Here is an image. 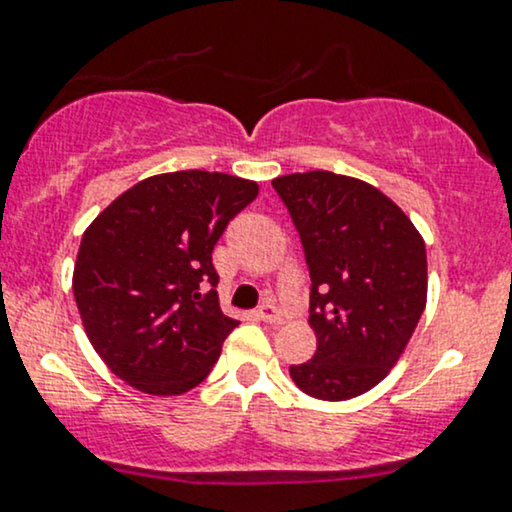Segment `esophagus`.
<instances>
[{
	"label": "esophagus",
	"mask_w": 512,
	"mask_h": 512,
	"mask_svg": "<svg viewBox=\"0 0 512 512\" xmlns=\"http://www.w3.org/2000/svg\"><path fill=\"white\" fill-rule=\"evenodd\" d=\"M257 315H260L262 322H267V324H274V326L283 324V317H281L279 307H276L274 303H264V305L260 307V312H257Z\"/></svg>",
	"instance_id": "obj_1"
}]
</instances>
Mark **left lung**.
Masks as SVG:
<instances>
[{"label": "left lung", "instance_id": "8db88e82", "mask_svg": "<svg viewBox=\"0 0 512 512\" xmlns=\"http://www.w3.org/2000/svg\"><path fill=\"white\" fill-rule=\"evenodd\" d=\"M310 269L312 360L291 365L300 391L348 400L396 365L427 305V250L381 190L331 171L274 178Z\"/></svg>", "mask_w": 512, "mask_h": 512}]
</instances>
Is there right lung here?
I'll list each match as a JSON object with an SVG mask.
<instances>
[{"label": "right lung", "instance_id": "obj_1", "mask_svg": "<svg viewBox=\"0 0 512 512\" xmlns=\"http://www.w3.org/2000/svg\"><path fill=\"white\" fill-rule=\"evenodd\" d=\"M257 193L238 176L174 171L135 183L88 226L73 295L116 377L152 396H178L207 377L238 326L219 307L212 250Z\"/></svg>", "mask_w": 512, "mask_h": 512}]
</instances>
